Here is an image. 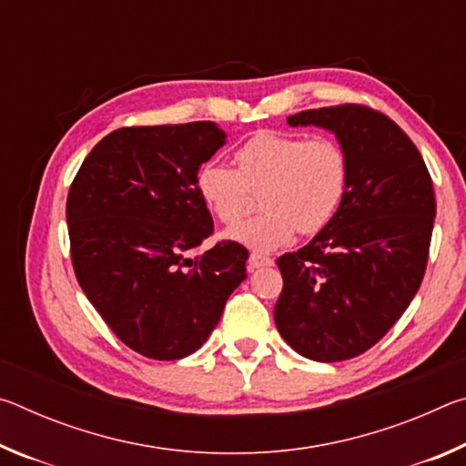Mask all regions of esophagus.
Masks as SVG:
<instances>
[{
  "instance_id": "obj_1",
  "label": "esophagus",
  "mask_w": 466,
  "mask_h": 466,
  "mask_svg": "<svg viewBox=\"0 0 466 466\" xmlns=\"http://www.w3.org/2000/svg\"><path fill=\"white\" fill-rule=\"evenodd\" d=\"M271 265H273V258L261 255V252H252V255L248 257V269L250 271L261 269V267H271Z\"/></svg>"
}]
</instances>
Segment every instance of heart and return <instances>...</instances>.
Segmentation results:
<instances>
[{
    "instance_id": "heart-1",
    "label": "heart",
    "mask_w": 466,
    "mask_h": 466,
    "mask_svg": "<svg viewBox=\"0 0 466 466\" xmlns=\"http://www.w3.org/2000/svg\"><path fill=\"white\" fill-rule=\"evenodd\" d=\"M238 170L209 160L197 170V193L222 224H238L261 193V216L228 232L252 250H275L294 234H317L341 205L350 164L339 141L258 131L236 149Z\"/></svg>"
}]
</instances>
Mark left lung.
Here are the masks:
<instances>
[{
    "mask_svg": "<svg viewBox=\"0 0 466 466\" xmlns=\"http://www.w3.org/2000/svg\"><path fill=\"white\" fill-rule=\"evenodd\" d=\"M288 125L335 133L350 178L325 230L278 258L275 325L299 356L351 360L389 333L421 286L436 218L431 177L407 133L368 106L302 110Z\"/></svg>",
    "mask_w": 466,
    "mask_h": 466,
    "instance_id": "obj_1",
    "label": "left lung"
}]
</instances>
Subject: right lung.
Masks as SVG:
<instances>
[{
	"mask_svg": "<svg viewBox=\"0 0 466 466\" xmlns=\"http://www.w3.org/2000/svg\"><path fill=\"white\" fill-rule=\"evenodd\" d=\"M226 144L211 121L123 127L100 139L67 195L72 263L110 330L149 360L195 353L247 279L248 250L214 232L197 170Z\"/></svg>",
	"mask_w": 466,
	"mask_h": 466,
	"instance_id": "right-lung-1",
	"label": "right lung"
}]
</instances>
